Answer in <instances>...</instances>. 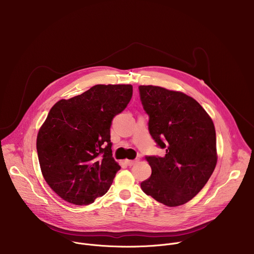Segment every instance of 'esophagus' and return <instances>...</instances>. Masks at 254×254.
Returning <instances> with one entry per match:
<instances>
[{"label":"esophagus","instance_id":"esophagus-1","mask_svg":"<svg viewBox=\"0 0 254 254\" xmlns=\"http://www.w3.org/2000/svg\"><path fill=\"white\" fill-rule=\"evenodd\" d=\"M138 159H136V160H133V161H130V160H126L125 162H126V164L127 165V166H129V167H131V166H134V165H136L137 163H138Z\"/></svg>","mask_w":254,"mask_h":254}]
</instances>
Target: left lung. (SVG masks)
Here are the masks:
<instances>
[{
	"mask_svg": "<svg viewBox=\"0 0 254 254\" xmlns=\"http://www.w3.org/2000/svg\"><path fill=\"white\" fill-rule=\"evenodd\" d=\"M149 130L164 157H147L152 175L141 190L168 206L183 205L206 185L217 164L212 119L193 97L154 85L138 87Z\"/></svg>",
	"mask_w": 254,
	"mask_h": 254,
	"instance_id": "obj_1",
	"label": "left lung"
}]
</instances>
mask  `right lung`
Returning <instances> with one entry per match:
<instances>
[{"instance_id":"add662e5","label":"right lung","mask_w":254,"mask_h":254,"mask_svg":"<svg viewBox=\"0 0 254 254\" xmlns=\"http://www.w3.org/2000/svg\"><path fill=\"white\" fill-rule=\"evenodd\" d=\"M131 95L130 84H97L52 106L36 146L45 181L66 202L88 205L110 189L121 169L113 158L112 121Z\"/></svg>"}]
</instances>
